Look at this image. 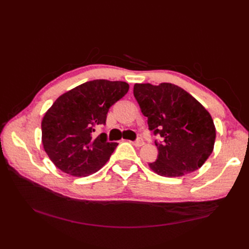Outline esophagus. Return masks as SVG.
Listing matches in <instances>:
<instances>
[{
    "label": "esophagus",
    "mask_w": 249,
    "mask_h": 249,
    "mask_svg": "<svg viewBox=\"0 0 249 249\" xmlns=\"http://www.w3.org/2000/svg\"><path fill=\"white\" fill-rule=\"evenodd\" d=\"M133 144L135 145V146H142L144 144V141H143V139L142 138H138L137 140H135L134 142H133Z\"/></svg>",
    "instance_id": "34e87169"
}]
</instances>
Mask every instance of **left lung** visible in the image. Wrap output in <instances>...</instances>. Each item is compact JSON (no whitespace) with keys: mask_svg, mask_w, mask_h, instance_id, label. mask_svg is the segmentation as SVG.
<instances>
[{"mask_svg":"<svg viewBox=\"0 0 249 249\" xmlns=\"http://www.w3.org/2000/svg\"><path fill=\"white\" fill-rule=\"evenodd\" d=\"M134 96L147 118L155 140L157 160L150 162L161 177L194 172L212 154L216 129L212 116L192 95L171 83H136Z\"/></svg>","mask_w":249,"mask_h":249,"instance_id":"left-lung-1","label":"left lung"}]
</instances>
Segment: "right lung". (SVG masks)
Instances as JSON below:
<instances>
[{"label": "right lung", "instance_id": "right-lung-1", "mask_svg": "<svg viewBox=\"0 0 249 249\" xmlns=\"http://www.w3.org/2000/svg\"><path fill=\"white\" fill-rule=\"evenodd\" d=\"M123 81H89L57 98L41 121V141L51 161L63 172L88 177L108 161L118 143L105 134L93 136L105 125L112 105L125 96Z\"/></svg>", "mask_w": 249, "mask_h": 249}]
</instances>
